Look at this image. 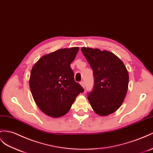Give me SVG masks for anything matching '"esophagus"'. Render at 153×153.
<instances>
[{
  "label": "esophagus",
  "mask_w": 153,
  "mask_h": 153,
  "mask_svg": "<svg viewBox=\"0 0 153 153\" xmlns=\"http://www.w3.org/2000/svg\"><path fill=\"white\" fill-rule=\"evenodd\" d=\"M80 85L82 86V87H83V88H85V82L84 81H81V83H80Z\"/></svg>",
  "instance_id": "obj_1"
}]
</instances>
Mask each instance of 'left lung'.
Returning <instances> with one entry per match:
<instances>
[{
	"label": "left lung",
	"instance_id": "obj_1",
	"mask_svg": "<svg viewBox=\"0 0 153 153\" xmlns=\"http://www.w3.org/2000/svg\"><path fill=\"white\" fill-rule=\"evenodd\" d=\"M82 53L93 70L94 86L88 100L97 114L108 116L116 112L126 96L128 74L123 61L107 50L83 47Z\"/></svg>",
	"mask_w": 153,
	"mask_h": 153
}]
</instances>
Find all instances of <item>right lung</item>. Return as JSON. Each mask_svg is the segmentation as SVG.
I'll return each instance as SVG.
<instances>
[{
    "mask_svg": "<svg viewBox=\"0 0 153 153\" xmlns=\"http://www.w3.org/2000/svg\"><path fill=\"white\" fill-rule=\"evenodd\" d=\"M79 49L61 48L44 55L31 70L29 85L33 98L47 116L60 117L65 115L76 97L84 91L74 80L70 66Z\"/></svg>",
    "mask_w": 153,
    "mask_h": 153,
    "instance_id": "add662e5",
    "label": "right lung"
}]
</instances>
